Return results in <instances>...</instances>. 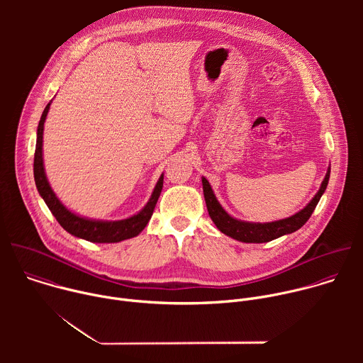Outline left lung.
<instances>
[{
	"mask_svg": "<svg viewBox=\"0 0 363 363\" xmlns=\"http://www.w3.org/2000/svg\"><path fill=\"white\" fill-rule=\"evenodd\" d=\"M330 177V168L326 172V177L320 185V189L318 194L313 196V199L310 201L303 210L296 213L294 216L279 220V221H272V223H248V221H241L237 218H233L224 208L218 199L214 195V191L210 185V182L206 181V178L202 177V189H203V198L206 203V210H208V214L217 228L224 233L225 235L238 240L241 242H267L272 240H276L284 234H291L301 228L306 221L310 218V216L313 214L316 205L319 199L322 198L323 192L326 191L328 182Z\"/></svg>",
	"mask_w": 363,
	"mask_h": 363,
	"instance_id": "8db88e82",
	"label": "left lung"
}]
</instances>
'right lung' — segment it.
<instances>
[{
  "mask_svg": "<svg viewBox=\"0 0 363 363\" xmlns=\"http://www.w3.org/2000/svg\"><path fill=\"white\" fill-rule=\"evenodd\" d=\"M51 101L45 106L41 119L38 122L37 128V143H35V153H34V181L35 186L47 203L48 210L51 211L59 221V224L72 235L87 240L90 242H119L132 237H136L147 224L150 220L155 205L158 202V198L161 195L162 186H164V175L160 177L157 185L153 188V192L147 201V203L143 206V208L126 218V220H119V221H99V220H90L80 217L70 210H67L66 206L60 202V199L56 196L55 191L51 189L45 172H44V165H43V130H44V122L48 113Z\"/></svg>",
  "mask_w": 363,
  "mask_h": 363,
  "instance_id": "1",
  "label": "right lung"
}]
</instances>
